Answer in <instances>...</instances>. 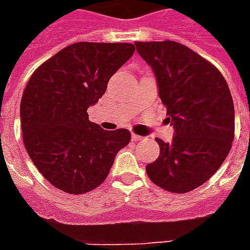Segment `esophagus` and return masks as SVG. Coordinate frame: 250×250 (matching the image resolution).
Instances as JSON below:
<instances>
[{"mask_svg": "<svg viewBox=\"0 0 250 250\" xmlns=\"http://www.w3.org/2000/svg\"><path fill=\"white\" fill-rule=\"evenodd\" d=\"M131 138H132V141H135V142L142 141V139H143V138H142V136L136 135V134H132V135H131Z\"/></svg>", "mask_w": 250, "mask_h": 250, "instance_id": "esophagus-1", "label": "esophagus"}]
</instances>
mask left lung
<instances>
[{
    "mask_svg": "<svg viewBox=\"0 0 250 250\" xmlns=\"http://www.w3.org/2000/svg\"><path fill=\"white\" fill-rule=\"evenodd\" d=\"M152 68L159 98L175 134L157 139L161 152L148 163L152 182L171 193H188L220 168L234 139V104L226 80L211 62L175 41L135 42Z\"/></svg>",
    "mask_w": 250,
    "mask_h": 250,
    "instance_id": "obj_1",
    "label": "left lung"
}]
</instances>
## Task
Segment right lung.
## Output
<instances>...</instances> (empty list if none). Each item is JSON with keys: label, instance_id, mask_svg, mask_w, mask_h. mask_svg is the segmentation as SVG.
Instances as JSON below:
<instances>
[{"label": "right lung", "instance_id": "add662e5", "mask_svg": "<svg viewBox=\"0 0 250 250\" xmlns=\"http://www.w3.org/2000/svg\"><path fill=\"white\" fill-rule=\"evenodd\" d=\"M135 51L127 42H75L41 64L22 93L20 116L26 151L55 188L91 191L107 178L130 131H105L87 109Z\"/></svg>", "mask_w": 250, "mask_h": 250}]
</instances>
